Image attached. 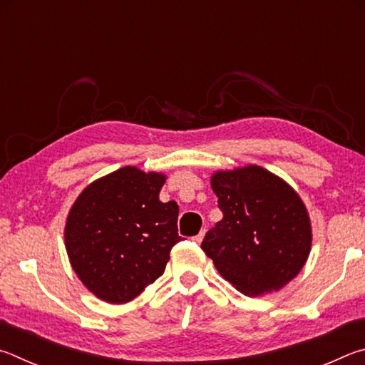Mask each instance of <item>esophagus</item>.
Here are the masks:
<instances>
[{
  "mask_svg": "<svg viewBox=\"0 0 365 365\" xmlns=\"http://www.w3.org/2000/svg\"><path fill=\"white\" fill-rule=\"evenodd\" d=\"M203 235H205V229H203V231H200V234H197V235H194V237H192V240L195 242V244H200V242L203 240Z\"/></svg>",
  "mask_w": 365,
  "mask_h": 365,
  "instance_id": "esophagus-1",
  "label": "esophagus"
}]
</instances>
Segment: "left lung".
Listing matches in <instances>:
<instances>
[{"label": "left lung", "mask_w": 365, "mask_h": 365, "mask_svg": "<svg viewBox=\"0 0 365 365\" xmlns=\"http://www.w3.org/2000/svg\"><path fill=\"white\" fill-rule=\"evenodd\" d=\"M212 187L222 220L205 234L202 250L244 295L282 289L311 250V222L299 195L255 165L215 173Z\"/></svg>", "instance_id": "obj_1"}]
</instances>
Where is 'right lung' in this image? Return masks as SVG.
<instances>
[{
	"label": "right lung",
	"mask_w": 365,
	"mask_h": 365,
	"mask_svg": "<svg viewBox=\"0 0 365 365\" xmlns=\"http://www.w3.org/2000/svg\"><path fill=\"white\" fill-rule=\"evenodd\" d=\"M165 176L125 166L83 190L66 247L76 276L107 303H128L162 276L178 234L176 202L158 200Z\"/></svg>",
	"instance_id": "right-lung-1"
}]
</instances>
